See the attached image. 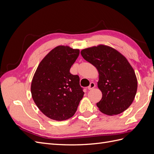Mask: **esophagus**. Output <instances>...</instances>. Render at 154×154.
Instances as JSON below:
<instances>
[{
	"label": "esophagus",
	"instance_id": "34e87169",
	"mask_svg": "<svg viewBox=\"0 0 154 154\" xmlns=\"http://www.w3.org/2000/svg\"><path fill=\"white\" fill-rule=\"evenodd\" d=\"M95 87H96L95 83L94 82H91L90 83V85L88 87V90H91V89H92V88H94Z\"/></svg>",
	"mask_w": 154,
	"mask_h": 154
}]
</instances>
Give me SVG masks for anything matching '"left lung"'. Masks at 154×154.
<instances>
[{
    "mask_svg": "<svg viewBox=\"0 0 154 154\" xmlns=\"http://www.w3.org/2000/svg\"><path fill=\"white\" fill-rule=\"evenodd\" d=\"M81 54L98 71L97 87L102 98L96 105L100 110L113 116L127 110L137 88L136 74L128 60L118 51L104 45L83 49Z\"/></svg>",
    "mask_w": 154,
    "mask_h": 154,
    "instance_id": "1",
    "label": "left lung"
}]
</instances>
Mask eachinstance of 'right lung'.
I'll return each mask as SVG.
<instances>
[{
    "label": "right lung",
    "instance_id": "obj_1",
    "mask_svg": "<svg viewBox=\"0 0 154 154\" xmlns=\"http://www.w3.org/2000/svg\"><path fill=\"white\" fill-rule=\"evenodd\" d=\"M80 50L59 45L42 60L31 82L35 104L50 119L63 121L75 114L84 94L80 78L70 72Z\"/></svg>",
    "mask_w": 154,
    "mask_h": 154
}]
</instances>
